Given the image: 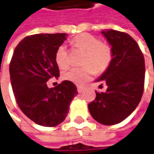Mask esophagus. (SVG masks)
Listing matches in <instances>:
<instances>
[{"label":"esophagus","mask_w":154,"mask_h":154,"mask_svg":"<svg viewBox=\"0 0 154 154\" xmlns=\"http://www.w3.org/2000/svg\"><path fill=\"white\" fill-rule=\"evenodd\" d=\"M84 91V88L82 86H77V92L78 93H82Z\"/></svg>","instance_id":"esophagus-1"}]
</instances>
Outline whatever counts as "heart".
<instances>
[{"label":"heart","instance_id":"1","mask_svg":"<svg viewBox=\"0 0 154 154\" xmlns=\"http://www.w3.org/2000/svg\"><path fill=\"white\" fill-rule=\"evenodd\" d=\"M72 43L85 52L82 68H72L64 71L63 79L76 85H82L94 74H100L106 70L112 60V50L110 45L102 43L100 40L91 34H81L76 36ZM56 63L59 68L65 69L69 64L65 45L59 46L55 56Z\"/></svg>","mask_w":154,"mask_h":154}]
</instances>
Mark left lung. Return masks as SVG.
<instances>
[{
    "instance_id": "1",
    "label": "left lung",
    "mask_w": 154,
    "mask_h": 154,
    "mask_svg": "<svg viewBox=\"0 0 154 154\" xmlns=\"http://www.w3.org/2000/svg\"><path fill=\"white\" fill-rule=\"evenodd\" d=\"M112 46L110 66L97 81L104 82L105 92H97L88 104L92 118L100 124L112 125L122 122L140 104L144 91L145 59L136 41L126 33L103 30Z\"/></svg>"
}]
</instances>
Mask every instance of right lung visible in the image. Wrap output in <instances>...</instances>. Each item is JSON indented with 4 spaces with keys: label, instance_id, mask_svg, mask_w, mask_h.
Segmentation results:
<instances>
[{
    "label": "right lung",
    "instance_id": "right-lung-1",
    "mask_svg": "<svg viewBox=\"0 0 154 154\" xmlns=\"http://www.w3.org/2000/svg\"><path fill=\"white\" fill-rule=\"evenodd\" d=\"M66 37L65 33L29 35L15 47L10 62L16 103L29 119L42 126L52 127L63 122L77 95V86L67 80L54 88L47 86L49 79L59 77L55 56Z\"/></svg>",
    "mask_w": 154,
    "mask_h": 154
}]
</instances>
